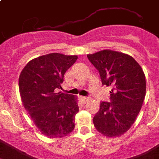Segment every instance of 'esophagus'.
<instances>
[{"label":"esophagus","mask_w":159,"mask_h":159,"mask_svg":"<svg viewBox=\"0 0 159 159\" xmlns=\"http://www.w3.org/2000/svg\"><path fill=\"white\" fill-rule=\"evenodd\" d=\"M81 99H82V101L83 102H87L90 101V98H89V97H82V98H81Z\"/></svg>","instance_id":"34e87169"}]
</instances>
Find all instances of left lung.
<instances>
[{"instance_id": "1", "label": "left lung", "mask_w": 159, "mask_h": 159, "mask_svg": "<svg viewBox=\"0 0 159 159\" xmlns=\"http://www.w3.org/2000/svg\"><path fill=\"white\" fill-rule=\"evenodd\" d=\"M99 73L102 86H111L110 102H101L93 119L95 129L108 137L121 136L132 126L141 108L146 83L144 72L133 57L111 50L87 55Z\"/></svg>"}]
</instances>
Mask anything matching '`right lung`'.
<instances>
[{
	"instance_id": "1",
	"label": "right lung",
	"mask_w": 159,
	"mask_h": 159,
	"mask_svg": "<svg viewBox=\"0 0 159 159\" xmlns=\"http://www.w3.org/2000/svg\"><path fill=\"white\" fill-rule=\"evenodd\" d=\"M77 59V56L50 53L29 61L20 73L22 104L39 130L50 138L65 137L75 127L77 98L56 90Z\"/></svg>"
}]
</instances>
